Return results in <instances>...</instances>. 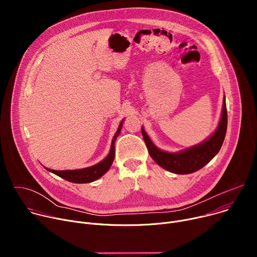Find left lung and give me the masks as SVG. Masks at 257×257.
<instances>
[{
    "mask_svg": "<svg viewBox=\"0 0 257 257\" xmlns=\"http://www.w3.org/2000/svg\"><path fill=\"white\" fill-rule=\"evenodd\" d=\"M227 108L226 96L223 99V108L218 125L214 132L202 142L176 153L160 150L152 141L143 126L141 133L152 159L163 169L179 175L191 174L208 164L221 150L227 132Z\"/></svg>",
    "mask_w": 257,
    "mask_h": 257,
    "instance_id": "8db88e82",
    "label": "left lung"
}]
</instances>
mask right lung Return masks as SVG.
<instances>
[{
	"instance_id": "right-lung-1",
	"label": "right lung",
	"mask_w": 257,
	"mask_h": 257,
	"mask_svg": "<svg viewBox=\"0 0 257 257\" xmlns=\"http://www.w3.org/2000/svg\"><path fill=\"white\" fill-rule=\"evenodd\" d=\"M123 119L120 122V125L112 139V144H111V149H109V152L107 154V156L99 163H97L96 165H93L91 167H87V168H83V169H78V170H62V171H57V170H52V169H48L46 167H44L46 170H48L49 172L69 181L72 183H77V184H83V183H90L93 182L97 179H99L101 176H103L108 169L111 168L114 159H115V142L117 137L119 136L123 123H124Z\"/></svg>"
}]
</instances>
